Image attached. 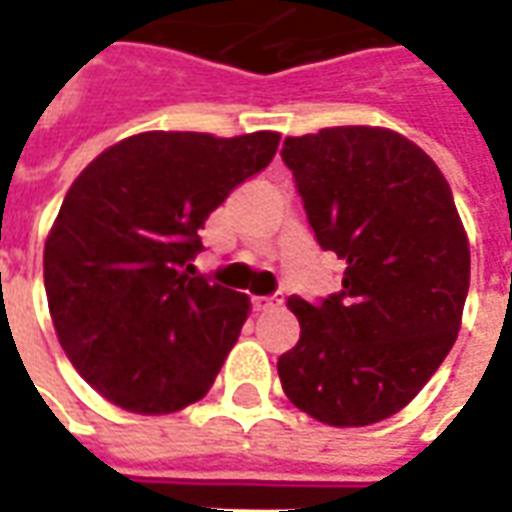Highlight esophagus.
Listing matches in <instances>:
<instances>
[{"label": "esophagus", "mask_w": 512, "mask_h": 512, "mask_svg": "<svg viewBox=\"0 0 512 512\" xmlns=\"http://www.w3.org/2000/svg\"><path fill=\"white\" fill-rule=\"evenodd\" d=\"M282 305V296H257L252 307H255L257 313H266V310H274V307Z\"/></svg>", "instance_id": "obj_1"}]
</instances>
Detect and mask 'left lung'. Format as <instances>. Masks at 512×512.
<instances>
[{
    "label": "left lung",
    "instance_id": "obj_1",
    "mask_svg": "<svg viewBox=\"0 0 512 512\" xmlns=\"http://www.w3.org/2000/svg\"><path fill=\"white\" fill-rule=\"evenodd\" d=\"M318 246L343 260L341 291L291 296L299 343L277 360L285 396L332 427H366L416 396L460 330L471 257L452 188L405 135L327 127L285 138Z\"/></svg>",
    "mask_w": 512,
    "mask_h": 512
}]
</instances>
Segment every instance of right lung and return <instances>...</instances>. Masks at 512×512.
Returning <instances> with one entry per match:
<instances>
[{"instance_id": "obj_1", "label": "right lung", "mask_w": 512, "mask_h": 512, "mask_svg": "<svg viewBox=\"0 0 512 512\" xmlns=\"http://www.w3.org/2000/svg\"><path fill=\"white\" fill-rule=\"evenodd\" d=\"M277 132H141L82 171L44 246L60 346L107 402L160 416L199 402L249 299L196 277L207 216L277 152Z\"/></svg>"}]
</instances>
